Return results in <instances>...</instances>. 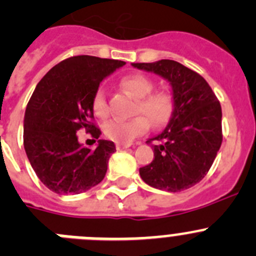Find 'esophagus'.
Here are the masks:
<instances>
[{
    "label": "esophagus",
    "instance_id": "1",
    "mask_svg": "<svg viewBox=\"0 0 256 256\" xmlns=\"http://www.w3.org/2000/svg\"><path fill=\"white\" fill-rule=\"evenodd\" d=\"M116 148H117V150H124V149H128V148H130V145L128 144H117Z\"/></svg>",
    "mask_w": 256,
    "mask_h": 256
}]
</instances>
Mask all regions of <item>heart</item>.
Wrapping results in <instances>:
<instances>
[{"label":"heart","instance_id":"heart-1","mask_svg":"<svg viewBox=\"0 0 256 256\" xmlns=\"http://www.w3.org/2000/svg\"><path fill=\"white\" fill-rule=\"evenodd\" d=\"M152 82L142 74H131L121 80V88L136 100L135 114H140L131 120L108 121L104 131L108 139L120 144H130L135 138L146 132L149 122L152 126H163L168 122L173 111L170 96L166 93H152ZM93 111L98 117L108 114L106 90L100 87L93 98Z\"/></svg>","mask_w":256,"mask_h":256}]
</instances>
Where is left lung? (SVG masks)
<instances>
[{
	"mask_svg": "<svg viewBox=\"0 0 256 256\" xmlns=\"http://www.w3.org/2000/svg\"><path fill=\"white\" fill-rule=\"evenodd\" d=\"M169 82L173 111L168 125L152 140L154 159L139 169L150 187L180 192L204 178L221 148V104L204 77L178 62L162 59L154 63H131Z\"/></svg>",
	"mask_w": 256,
	"mask_h": 256,
	"instance_id": "8db88e82",
	"label": "left lung"
}]
</instances>
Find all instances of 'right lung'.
Listing matches in <instances>:
<instances>
[{
    "label": "right lung",
    "instance_id": "add662e5",
    "mask_svg": "<svg viewBox=\"0 0 256 256\" xmlns=\"http://www.w3.org/2000/svg\"><path fill=\"white\" fill-rule=\"evenodd\" d=\"M125 62L78 56L52 66L38 83L24 117V148L39 179L58 194H78L102 182L116 148L98 140L94 149L78 142L84 128L94 139L100 128L90 122L100 83Z\"/></svg>",
    "mask_w": 256,
    "mask_h": 256
}]
</instances>
